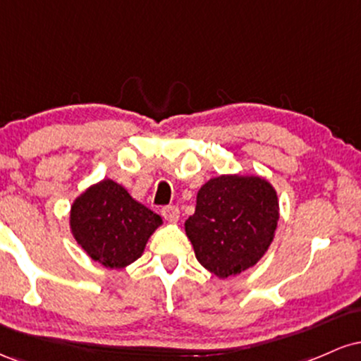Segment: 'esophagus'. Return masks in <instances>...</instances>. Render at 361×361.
Returning <instances> with one entry per match:
<instances>
[{"mask_svg": "<svg viewBox=\"0 0 361 361\" xmlns=\"http://www.w3.org/2000/svg\"><path fill=\"white\" fill-rule=\"evenodd\" d=\"M161 215L169 222H176L180 219V209L176 205H168L161 210Z\"/></svg>", "mask_w": 361, "mask_h": 361, "instance_id": "34e87169", "label": "esophagus"}]
</instances>
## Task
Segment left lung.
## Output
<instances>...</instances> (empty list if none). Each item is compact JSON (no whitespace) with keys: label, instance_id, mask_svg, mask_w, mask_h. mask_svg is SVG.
I'll use <instances>...</instances> for the list:
<instances>
[{"label":"left lung","instance_id":"8db88e82","mask_svg":"<svg viewBox=\"0 0 361 361\" xmlns=\"http://www.w3.org/2000/svg\"><path fill=\"white\" fill-rule=\"evenodd\" d=\"M279 222V198L259 176H219L198 190L185 222L195 256L219 279L238 275L264 255Z\"/></svg>","mask_w":361,"mask_h":361}]
</instances>
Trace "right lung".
<instances>
[{"label":"right lung","mask_w":361,"mask_h":361,"mask_svg":"<svg viewBox=\"0 0 361 361\" xmlns=\"http://www.w3.org/2000/svg\"><path fill=\"white\" fill-rule=\"evenodd\" d=\"M159 224V215L111 180L91 186L71 207V231L78 244L109 268H123L137 259Z\"/></svg>","instance_id":"1"}]
</instances>
